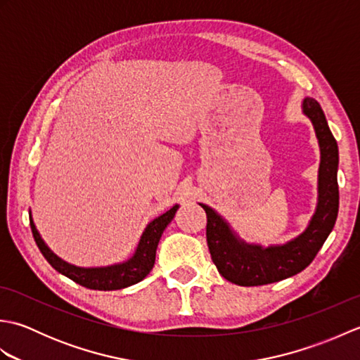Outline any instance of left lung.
Returning a JSON list of instances; mask_svg holds the SVG:
<instances>
[{"label":"left lung","mask_w":360,"mask_h":360,"mask_svg":"<svg viewBox=\"0 0 360 360\" xmlns=\"http://www.w3.org/2000/svg\"><path fill=\"white\" fill-rule=\"evenodd\" d=\"M303 111L312 120L322 151L319 172V205L307 231L285 246L262 249L235 238L231 229L207 205V246L218 272L240 286H259L280 281L308 267L323 246L338 219L339 184L338 142L331 133L322 106L314 98H304Z\"/></svg>","instance_id":"8db88e82"}]
</instances>
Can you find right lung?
Instances as JSON below:
<instances>
[{
    "label": "right lung",
    "mask_w": 360,
    "mask_h": 360,
    "mask_svg": "<svg viewBox=\"0 0 360 360\" xmlns=\"http://www.w3.org/2000/svg\"><path fill=\"white\" fill-rule=\"evenodd\" d=\"M176 210H178V205H174V207L164 213V215H160L155 221H151L141 236L139 246H137L133 258H129L128 262L122 264L97 267V269H82V267H75L65 263L63 259L53 255L49 248L43 243L41 236L38 235L34 226L32 218H30V229H32V235L38 249H40L43 257L48 259V263L57 272L63 274L65 277L71 278L72 281L79 283V285L88 289L114 290L131 286L134 283H139L150 274V271L153 269V264H155L156 248L160 240V235H162L168 223L173 219Z\"/></svg>",
    "instance_id": "obj_1"
}]
</instances>
